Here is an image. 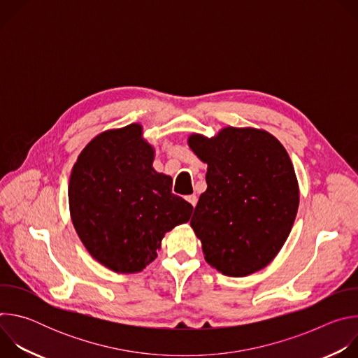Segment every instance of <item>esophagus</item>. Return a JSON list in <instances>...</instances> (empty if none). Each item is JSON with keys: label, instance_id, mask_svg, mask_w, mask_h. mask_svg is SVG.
<instances>
[{"label": "esophagus", "instance_id": "34e87169", "mask_svg": "<svg viewBox=\"0 0 358 358\" xmlns=\"http://www.w3.org/2000/svg\"><path fill=\"white\" fill-rule=\"evenodd\" d=\"M185 199L191 203V206L195 208V206H196V201H198V198H196V195H194V194H191V195H187L185 196Z\"/></svg>", "mask_w": 358, "mask_h": 358}]
</instances>
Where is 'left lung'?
<instances>
[{"label": "left lung", "instance_id": "left-lung-1", "mask_svg": "<svg viewBox=\"0 0 358 358\" xmlns=\"http://www.w3.org/2000/svg\"><path fill=\"white\" fill-rule=\"evenodd\" d=\"M188 145L208 164L191 228L206 261L232 278L268 266L285 245L299 208V184L282 143L266 130L224 127Z\"/></svg>", "mask_w": 358, "mask_h": 358}]
</instances>
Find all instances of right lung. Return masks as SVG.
Wrapping results in <instances>:
<instances>
[{"label":"right lung","instance_id":"obj_1","mask_svg":"<svg viewBox=\"0 0 358 358\" xmlns=\"http://www.w3.org/2000/svg\"><path fill=\"white\" fill-rule=\"evenodd\" d=\"M155 147L138 123L92 138L69 180V211L92 257L117 273H137L157 258L166 232L188 222L192 206L152 169Z\"/></svg>","mask_w":358,"mask_h":358}]
</instances>
